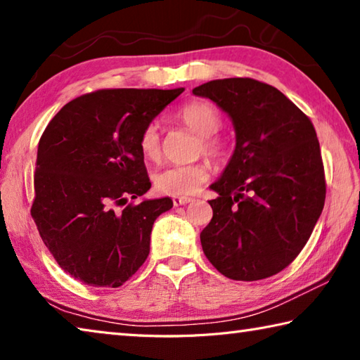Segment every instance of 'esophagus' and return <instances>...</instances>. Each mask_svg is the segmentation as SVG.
I'll return each mask as SVG.
<instances>
[{
    "mask_svg": "<svg viewBox=\"0 0 360 360\" xmlns=\"http://www.w3.org/2000/svg\"><path fill=\"white\" fill-rule=\"evenodd\" d=\"M191 202H193V198H191V197H174L173 198L174 206H182V205H187Z\"/></svg>",
    "mask_w": 360,
    "mask_h": 360,
    "instance_id": "34e87169",
    "label": "esophagus"
}]
</instances>
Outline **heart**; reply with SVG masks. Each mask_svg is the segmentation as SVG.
<instances>
[{"label": "heart", "mask_w": 360, "mask_h": 360, "mask_svg": "<svg viewBox=\"0 0 360 360\" xmlns=\"http://www.w3.org/2000/svg\"><path fill=\"white\" fill-rule=\"evenodd\" d=\"M182 124L188 130L197 133L198 154H206L214 160H222L227 146L224 139L216 135V131L222 125L221 111L208 101L195 100L186 103L178 114H176ZM139 150L144 158L150 162L160 160L162 157V136L160 129L155 122H150L143 129L138 139ZM210 178V165L206 162L191 163V165H176L163 168L154 174V186L158 192L174 195V197H187L193 193L197 188L208 181Z\"/></svg>", "instance_id": "1"}]
</instances>
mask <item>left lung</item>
Masks as SVG:
<instances>
[{
    "label": "left lung",
    "mask_w": 360,
    "mask_h": 360,
    "mask_svg": "<svg viewBox=\"0 0 360 360\" xmlns=\"http://www.w3.org/2000/svg\"><path fill=\"white\" fill-rule=\"evenodd\" d=\"M193 95L229 114L236 146L211 188L212 219L200 241L219 273L257 281L284 270L313 233L326 202L316 130L271 85L251 77L217 79Z\"/></svg>",
    "instance_id": "1"
}]
</instances>
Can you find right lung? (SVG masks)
Masks as SVG:
<instances>
[{
  "label": "right lung",
  "instance_id": "1",
  "mask_svg": "<svg viewBox=\"0 0 360 360\" xmlns=\"http://www.w3.org/2000/svg\"><path fill=\"white\" fill-rule=\"evenodd\" d=\"M182 92L96 90L66 103L49 122L38 144L32 217L75 279L119 288L148 259L152 225L173 202L126 205L150 188L138 139Z\"/></svg>",
  "mask_w": 360,
  "mask_h": 360
}]
</instances>
